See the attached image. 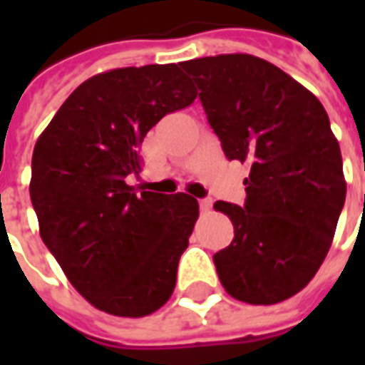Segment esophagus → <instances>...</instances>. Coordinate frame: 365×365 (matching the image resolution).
Wrapping results in <instances>:
<instances>
[{
	"mask_svg": "<svg viewBox=\"0 0 365 365\" xmlns=\"http://www.w3.org/2000/svg\"><path fill=\"white\" fill-rule=\"evenodd\" d=\"M199 205H200V210H210V208H212V199H208V197H206V199H200Z\"/></svg>",
	"mask_w": 365,
	"mask_h": 365,
	"instance_id": "esophagus-1",
	"label": "esophagus"
}]
</instances>
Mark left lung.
<instances>
[{"label":"left lung","mask_w":365,"mask_h":365,"mask_svg":"<svg viewBox=\"0 0 365 365\" xmlns=\"http://www.w3.org/2000/svg\"><path fill=\"white\" fill-rule=\"evenodd\" d=\"M197 83L229 160H248L244 206L217 200L235 239L214 254L235 299L274 305L305 288L322 265L345 205L339 142L320 100L252 54L180 64Z\"/></svg>","instance_id":"1"}]
</instances>
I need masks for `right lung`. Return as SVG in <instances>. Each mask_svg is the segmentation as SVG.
Segmentation results:
<instances>
[{"label": "right lung", "instance_id": "right-lung-1", "mask_svg": "<svg viewBox=\"0 0 365 365\" xmlns=\"http://www.w3.org/2000/svg\"><path fill=\"white\" fill-rule=\"evenodd\" d=\"M195 98L176 64L98 73L70 94L34 148L39 235L71 286L108 314L148 317L174 292L199 202L138 193L126 176L140 172L149 128Z\"/></svg>", "mask_w": 365, "mask_h": 365}]
</instances>
